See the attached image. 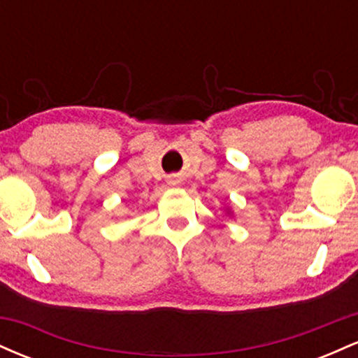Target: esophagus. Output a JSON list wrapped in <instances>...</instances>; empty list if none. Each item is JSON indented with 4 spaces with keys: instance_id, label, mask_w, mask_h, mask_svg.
Here are the masks:
<instances>
[{
    "instance_id": "esophagus-1",
    "label": "esophagus",
    "mask_w": 358,
    "mask_h": 358,
    "mask_svg": "<svg viewBox=\"0 0 358 358\" xmlns=\"http://www.w3.org/2000/svg\"><path fill=\"white\" fill-rule=\"evenodd\" d=\"M171 183H173V185H175V183H176V180H171Z\"/></svg>"
}]
</instances>
